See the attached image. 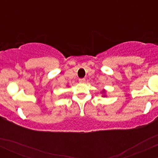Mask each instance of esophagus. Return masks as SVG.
<instances>
[{"label":"esophagus","mask_w":158,"mask_h":158,"mask_svg":"<svg viewBox=\"0 0 158 158\" xmlns=\"http://www.w3.org/2000/svg\"><path fill=\"white\" fill-rule=\"evenodd\" d=\"M79 81L80 83H85V79H79Z\"/></svg>","instance_id":"esophagus-1"}]
</instances>
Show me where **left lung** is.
<instances>
[{
	"mask_svg": "<svg viewBox=\"0 0 158 158\" xmlns=\"http://www.w3.org/2000/svg\"><path fill=\"white\" fill-rule=\"evenodd\" d=\"M103 92H105V90H104V91H103Z\"/></svg>",
	"mask_w": 158,
	"mask_h": 158,
	"instance_id": "1",
	"label": "left lung"
}]
</instances>
